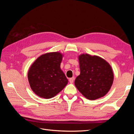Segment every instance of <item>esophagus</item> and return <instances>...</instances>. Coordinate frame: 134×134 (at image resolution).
<instances>
[{"mask_svg":"<svg viewBox=\"0 0 134 134\" xmlns=\"http://www.w3.org/2000/svg\"><path fill=\"white\" fill-rule=\"evenodd\" d=\"M74 80V77H72V78L69 79V82L70 83H72Z\"/></svg>","mask_w":134,"mask_h":134,"instance_id":"1","label":"esophagus"}]
</instances>
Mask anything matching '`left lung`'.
<instances>
[{
    "mask_svg": "<svg viewBox=\"0 0 134 134\" xmlns=\"http://www.w3.org/2000/svg\"><path fill=\"white\" fill-rule=\"evenodd\" d=\"M80 74L75 80L78 91L90 100L101 98L108 92L113 83L112 68L98 56L87 54L79 56Z\"/></svg>",
    "mask_w": 134,
    "mask_h": 134,
    "instance_id": "1",
    "label": "left lung"
}]
</instances>
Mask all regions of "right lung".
<instances>
[{"mask_svg": "<svg viewBox=\"0 0 134 134\" xmlns=\"http://www.w3.org/2000/svg\"><path fill=\"white\" fill-rule=\"evenodd\" d=\"M63 56L58 52H48L39 56L32 64L28 79L36 95L51 98L66 86L68 80L60 69Z\"/></svg>", "mask_w": 134, "mask_h": 134, "instance_id": "add662e5", "label": "right lung"}]
</instances>
